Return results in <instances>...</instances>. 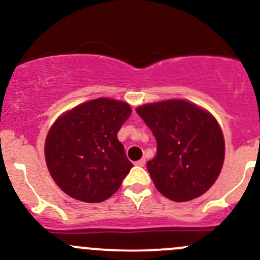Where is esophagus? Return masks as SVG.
Masks as SVG:
<instances>
[{
  "label": "esophagus",
  "mask_w": 260,
  "mask_h": 260,
  "mask_svg": "<svg viewBox=\"0 0 260 260\" xmlns=\"http://www.w3.org/2000/svg\"><path fill=\"white\" fill-rule=\"evenodd\" d=\"M136 166H140V167H143L146 165V159L145 158H142V159H140V161H137L136 162Z\"/></svg>",
  "instance_id": "obj_1"
}]
</instances>
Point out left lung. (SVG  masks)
Masks as SVG:
<instances>
[{
  "label": "left lung",
  "mask_w": 260,
  "mask_h": 260,
  "mask_svg": "<svg viewBox=\"0 0 260 260\" xmlns=\"http://www.w3.org/2000/svg\"><path fill=\"white\" fill-rule=\"evenodd\" d=\"M136 112L157 141L156 157L147 164L157 190L176 203L204 195L225 157L224 135L214 115L185 99L146 103Z\"/></svg>",
  "instance_id": "obj_1"
}]
</instances>
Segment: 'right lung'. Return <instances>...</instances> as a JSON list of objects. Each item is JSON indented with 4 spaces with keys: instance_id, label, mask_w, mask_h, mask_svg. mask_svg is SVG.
Returning <instances> with one entry per match:
<instances>
[{
    "instance_id": "right-lung-1",
    "label": "right lung",
    "mask_w": 260,
    "mask_h": 260,
    "mask_svg": "<svg viewBox=\"0 0 260 260\" xmlns=\"http://www.w3.org/2000/svg\"><path fill=\"white\" fill-rule=\"evenodd\" d=\"M131 113L127 102L96 98L64 112L52 123L45 161L52 180L67 195L102 203L120 187L133 165L117 133Z\"/></svg>"
}]
</instances>
